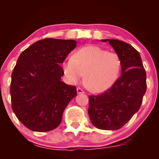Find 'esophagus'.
Returning a JSON list of instances; mask_svg holds the SVG:
<instances>
[{
    "mask_svg": "<svg viewBox=\"0 0 159 159\" xmlns=\"http://www.w3.org/2000/svg\"><path fill=\"white\" fill-rule=\"evenodd\" d=\"M77 93H79V94L84 93V91L82 90L81 88H80V87H78V88H77Z\"/></svg>",
    "mask_w": 159,
    "mask_h": 159,
    "instance_id": "obj_1",
    "label": "esophagus"
}]
</instances>
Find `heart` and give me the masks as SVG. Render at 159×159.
<instances>
[{
  "label": "heart",
  "mask_w": 159,
  "mask_h": 159,
  "mask_svg": "<svg viewBox=\"0 0 159 159\" xmlns=\"http://www.w3.org/2000/svg\"><path fill=\"white\" fill-rule=\"evenodd\" d=\"M120 69V56L98 46L78 49L71 59L63 63V72L70 83H78L84 74L85 86L94 93L108 90L117 79Z\"/></svg>",
  "instance_id": "obj_1"
}]
</instances>
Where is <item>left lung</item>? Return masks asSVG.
Returning <instances> with one entry per match:
<instances>
[{"label": "left lung", "instance_id": "1", "mask_svg": "<svg viewBox=\"0 0 159 159\" xmlns=\"http://www.w3.org/2000/svg\"><path fill=\"white\" fill-rule=\"evenodd\" d=\"M108 42L121 60V76L111 88L97 96H89L88 114L94 126L117 130L138 112L147 90V74L140 54L125 42Z\"/></svg>", "mask_w": 159, "mask_h": 159}]
</instances>
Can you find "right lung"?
<instances>
[{
	"mask_svg": "<svg viewBox=\"0 0 159 159\" xmlns=\"http://www.w3.org/2000/svg\"><path fill=\"white\" fill-rule=\"evenodd\" d=\"M72 39L39 40L21 52L12 73V109L34 132H49L61 123L66 107L77 95L75 86L61 81V66L76 47Z\"/></svg>",
	"mask_w": 159,
	"mask_h": 159,
	"instance_id": "obj_1",
	"label": "right lung"
}]
</instances>
